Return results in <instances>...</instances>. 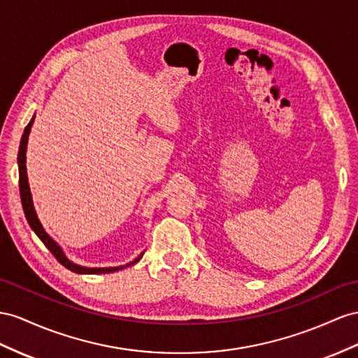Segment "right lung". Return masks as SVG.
Masks as SVG:
<instances>
[{
  "label": "right lung",
  "instance_id": "add662e5",
  "mask_svg": "<svg viewBox=\"0 0 358 358\" xmlns=\"http://www.w3.org/2000/svg\"><path fill=\"white\" fill-rule=\"evenodd\" d=\"M34 122V117L30 121V124L25 127L24 134L21 137V145H20V152H17V168H20V195H21V203L24 208V215L27 217V222L31 227V230L36 233V236L43 242V245L51 251V254L56 257V260L63 264L66 269L76 272V273H110V272H116L119 269H124V266H117V268H85V266H78V264L72 263L71 260L66 259V255L63 254L60 246L54 242L51 237L47 234V231L43 230L42 224L39 222L38 216H36L34 207H33V199L30 194V187H29V180H27V168H25V151H27V142H29V134L31 130V125ZM143 252L139 255V257L134 259V262L125 264L130 266V264H134L142 259Z\"/></svg>",
  "mask_w": 358,
  "mask_h": 358
}]
</instances>
